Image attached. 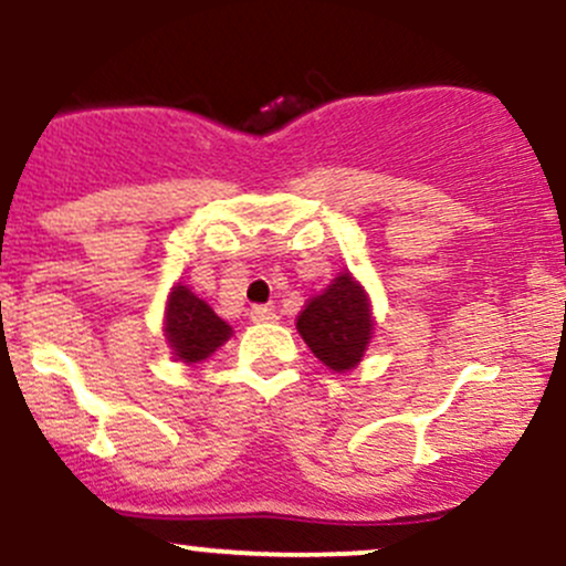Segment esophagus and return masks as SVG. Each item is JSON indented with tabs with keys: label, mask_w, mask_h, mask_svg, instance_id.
Wrapping results in <instances>:
<instances>
[{
	"label": "esophagus",
	"mask_w": 566,
	"mask_h": 566,
	"mask_svg": "<svg viewBox=\"0 0 566 566\" xmlns=\"http://www.w3.org/2000/svg\"><path fill=\"white\" fill-rule=\"evenodd\" d=\"M250 316H252V322H273L276 319V312H273L271 306H252V312H250Z\"/></svg>",
	"instance_id": "1"
}]
</instances>
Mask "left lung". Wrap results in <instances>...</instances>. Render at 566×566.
Listing matches in <instances>:
<instances>
[{
  "instance_id": "obj_1",
  "label": "left lung",
  "mask_w": 566,
  "mask_h": 566,
  "mask_svg": "<svg viewBox=\"0 0 566 566\" xmlns=\"http://www.w3.org/2000/svg\"><path fill=\"white\" fill-rule=\"evenodd\" d=\"M297 333L322 365L346 374L359 365L370 338L374 314L368 293L354 282L349 271H340L322 295L312 297L297 316Z\"/></svg>"
}]
</instances>
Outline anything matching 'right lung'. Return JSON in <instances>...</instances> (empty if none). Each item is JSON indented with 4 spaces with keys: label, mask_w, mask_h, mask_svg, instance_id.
<instances>
[{
    "label": "right lung",
    "mask_w": 566,
    "mask_h": 566,
    "mask_svg": "<svg viewBox=\"0 0 566 566\" xmlns=\"http://www.w3.org/2000/svg\"><path fill=\"white\" fill-rule=\"evenodd\" d=\"M166 340H169L174 357L182 363H203L231 338V325L212 312L207 301L190 293L185 284L171 290L166 303Z\"/></svg>",
    "instance_id": "add662e5"
}]
</instances>
